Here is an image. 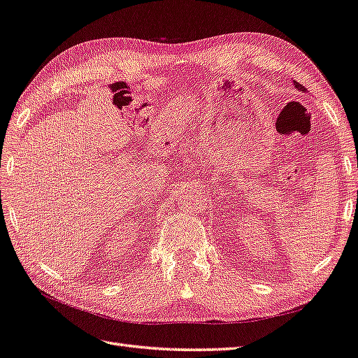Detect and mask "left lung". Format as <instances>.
I'll list each match as a JSON object with an SVG mask.
<instances>
[{"mask_svg": "<svg viewBox=\"0 0 358 358\" xmlns=\"http://www.w3.org/2000/svg\"><path fill=\"white\" fill-rule=\"evenodd\" d=\"M294 87H296L297 90H302V91H305V90H306L303 85H301V84H299V82H296V80H294Z\"/></svg>", "mask_w": 358, "mask_h": 358, "instance_id": "obj_1", "label": "left lung"}]
</instances>
